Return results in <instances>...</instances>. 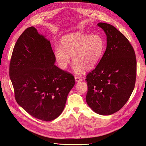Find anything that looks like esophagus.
Masks as SVG:
<instances>
[{"instance_id":"obj_1","label":"esophagus","mask_w":146,"mask_h":146,"mask_svg":"<svg viewBox=\"0 0 146 146\" xmlns=\"http://www.w3.org/2000/svg\"><path fill=\"white\" fill-rule=\"evenodd\" d=\"M75 81L76 82H81L82 81V78H81L80 77H78V76H75Z\"/></svg>"}]
</instances>
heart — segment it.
Here are the masks:
<instances>
[{"label":"heart","mask_w":146,"mask_h":146,"mask_svg":"<svg viewBox=\"0 0 146 146\" xmlns=\"http://www.w3.org/2000/svg\"><path fill=\"white\" fill-rule=\"evenodd\" d=\"M104 43L98 34L73 33L60 39V46H56L54 55L62 70L67 69L72 56L73 68L77 74L90 70L97 64L103 54Z\"/></svg>","instance_id":"1"}]
</instances>
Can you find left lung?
Masks as SVG:
<instances>
[{
    "mask_svg": "<svg viewBox=\"0 0 146 146\" xmlns=\"http://www.w3.org/2000/svg\"><path fill=\"white\" fill-rule=\"evenodd\" d=\"M107 35V48L96 68L86 76V102L92 110L110 115L120 110L133 92L136 78L135 50L113 25L99 23Z\"/></svg>",
    "mask_w": 146,
    "mask_h": 146,
    "instance_id": "8db88e82",
    "label": "left lung"
}]
</instances>
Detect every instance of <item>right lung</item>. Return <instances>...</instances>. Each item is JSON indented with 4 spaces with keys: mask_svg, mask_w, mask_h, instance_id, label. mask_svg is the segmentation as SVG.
<instances>
[{
    "mask_svg": "<svg viewBox=\"0 0 146 146\" xmlns=\"http://www.w3.org/2000/svg\"><path fill=\"white\" fill-rule=\"evenodd\" d=\"M50 42L31 27L20 36L13 49L9 76L17 104L44 121L58 117L75 83L71 74L58 68Z\"/></svg>",
    "mask_w": 146,
    "mask_h": 146,
    "instance_id": "1",
    "label": "right lung"
}]
</instances>
